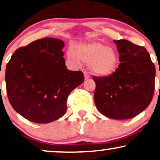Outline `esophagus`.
Masks as SVG:
<instances>
[{"label": "esophagus", "instance_id": "1", "mask_svg": "<svg viewBox=\"0 0 160 160\" xmlns=\"http://www.w3.org/2000/svg\"><path fill=\"white\" fill-rule=\"evenodd\" d=\"M84 78L85 79H88V78H90V75L88 74V72H84Z\"/></svg>", "mask_w": 160, "mask_h": 160}]
</instances>
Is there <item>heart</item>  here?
<instances>
[{"mask_svg":"<svg viewBox=\"0 0 160 160\" xmlns=\"http://www.w3.org/2000/svg\"><path fill=\"white\" fill-rule=\"evenodd\" d=\"M67 57L75 65H79L81 62L88 65L90 72L98 76H107L113 73L120 60L119 53L115 48L97 41L80 42L76 48L70 45Z\"/></svg>","mask_w":160,"mask_h":160,"instance_id":"1","label":"heart"}]
</instances>
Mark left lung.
Wrapping results in <instances>:
<instances>
[{"mask_svg":"<svg viewBox=\"0 0 160 160\" xmlns=\"http://www.w3.org/2000/svg\"><path fill=\"white\" fill-rule=\"evenodd\" d=\"M114 42L121 64L111 76L92 78L96 85L94 101L103 115L116 120L129 119L150 104L156 70L144 47L126 39Z\"/></svg>","mask_w":160,"mask_h":160,"instance_id":"8db88e82","label":"left lung"}]
</instances>
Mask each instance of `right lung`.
<instances>
[{"label": "right lung", "instance_id": "add662e5", "mask_svg": "<svg viewBox=\"0 0 160 160\" xmlns=\"http://www.w3.org/2000/svg\"><path fill=\"white\" fill-rule=\"evenodd\" d=\"M62 39L48 37L17 49L6 68L7 95L18 114L48 123L67 110L68 95L84 80L82 71L67 69Z\"/></svg>", "mask_w": 160, "mask_h": 160}]
</instances>
